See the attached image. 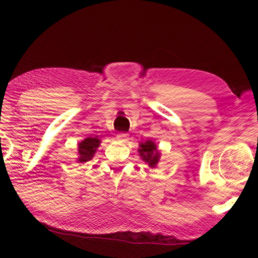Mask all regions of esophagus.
I'll return each instance as SVG.
<instances>
[{
  "mask_svg": "<svg viewBox=\"0 0 258 258\" xmlns=\"http://www.w3.org/2000/svg\"><path fill=\"white\" fill-rule=\"evenodd\" d=\"M117 140H119L121 142H126L128 140V134L127 133H119L117 135Z\"/></svg>",
  "mask_w": 258,
  "mask_h": 258,
  "instance_id": "obj_1",
  "label": "esophagus"
}]
</instances>
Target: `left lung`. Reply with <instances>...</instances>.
<instances>
[{"mask_svg":"<svg viewBox=\"0 0 258 258\" xmlns=\"http://www.w3.org/2000/svg\"><path fill=\"white\" fill-rule=\"evenodd\" d=\"M141 149H139L140 156L142 157V159L147 161L151 167H155L156 164L159 160V154L157 151V147L154 142L147 141L145 143H141Z\"/></svg>","mask_w":258,"mask_h":258,"instance_id":"left-lung-1","label":"left lung"}]
</instances>
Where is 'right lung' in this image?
<instances>
[{
    "label": "right lung",
    "instance_id": "obj_1",
    "mask_svg": "<svg viewBox=\"0 0 258 258\" xmlns=\"http://www.w3.org/2000/svg\"><path fill=\"white\" fill-rule=\"evenodd\" d=\"M100 145V140L95 138H87L84 141L78 145V161L80 163H85L93 158V155L97 148Z\"/></svg>",
    "mask_w": 258,
    "mask_h": 258
}]
</instances>
